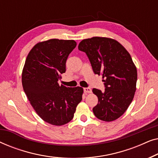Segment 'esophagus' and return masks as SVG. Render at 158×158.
<instances>
[{
	"label": "esophagus",
	"mask_w": 158,
	"mask_h": 158,
	"mask_svg": "<svg viewBox=\"0 0 158 158\" xmlns=\"http://www.w3.org/2000/svg\"><path fill=\"white\" fill-rule=\"evenodd\" d=\"M84 92L85 94H89V93H91V89L90 88H84Z\"/></svg>",
	"instance_id": "obj_1"
}]
</instances>
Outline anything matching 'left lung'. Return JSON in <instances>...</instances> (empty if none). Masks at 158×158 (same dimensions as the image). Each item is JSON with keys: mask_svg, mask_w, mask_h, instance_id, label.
Segmentation results:
<instances>
[{"mask_svg": "<svg viewBox=\"0 0 158 158\" xmlns=\"http://www.w3.org/2000/svg\"><path fill=\"white\" fill-rule=\"evenodd\" d=\"M78 49L85 52L95 74L102 75L105 90L94 88L98 102L94 115L104 122H112L123 115L136 91L137 72L128 51L115 40L94 36L82 40Z\"/></svg>", "mask_w": 158, "mask_h": 158, "instance_id": "8db88e82", "label": "left lung"}]
</instances>
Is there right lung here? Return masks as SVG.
<instances>
[{"label": "right lung", "mask_w": 158, "mask_h": 158, "mask_svg": "<svg viewBox=\"0 0 158 158\" xmlns=\"http://www.w3.org/2000/svg\"><path fill=\"white\" fill-rule=\"evenodd\" d=\"M76 45L74 40L58 39L39 42L28 54L22 70L23 88L32 107L42 119L55 126L70 122L82 101L83 88L58 83Z\"/></svg>", "instance_id": "right-lung-1"}]
</instances>
